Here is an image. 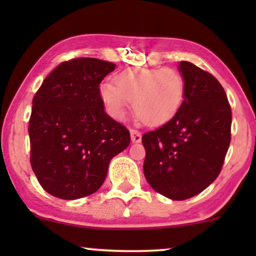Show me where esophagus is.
<instances>
[{
    "instance_id": "34e87169",
    "label": "esophagus",
    "mask_w": 256,
    "mask_h": 256,
    "mask_svg": "<svg viewBox=\"0 0 256 256\" xmlns=\"http://www.w3.org/2000/svg\"><path fill=\"white\" fill-rule=\"evenodd\" d=\"M130 134H131V140H132V143H140V140H142V134H140V131H137V130H131Z\"/></svg>"
}]
</instances>
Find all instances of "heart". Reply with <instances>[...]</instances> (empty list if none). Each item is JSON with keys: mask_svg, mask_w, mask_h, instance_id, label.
Segmentation results:
<instances>
[{"mask_svg": "<svg viewBox=\"0 0 256 256\" xmlns=\"http://www.w3.org/2000/svg\"><path fill=\"white\" fill-rule=\"evenodd\" d=\"M114 83L100 86V98L113 118H125L126 110L134 104V114L148 126L166 124L178 113L184 100L185 83L171 68L134 67L122 71Z\"/></svg>", "mask_w": 256, "mask_h": 256, "instance_id": "obj_1", "label": "heart"}]
</instances>
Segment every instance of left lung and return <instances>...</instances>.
<instances>
[{
	"mask_svg": "<svg viewBox=\"0 0 256 256\" xmlns=\"http://www.w3.org/2000/svg\"><path fill=\"white\" fill-rule=\"evenodd\" d=\"M183 104L173 118L142 136L144 177L155 192L182 201L204 192L222 171L231 140V108L222 84L180 61Z\"/></svg>",
	"mask_w": 256,
	"mask_h": 256,
	"instance_id": "obj_1",
	"label": "left lung"
}]
</instances>
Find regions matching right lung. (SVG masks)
<instances>
[{"label": "right lung", "instance_id": "right-lung-1", "mask_svg": "<svg viewBox=\"0 0 256 256\" xmlns=\"http://www.w3.org/2000/svg\"><path fill=\"white\" fill-rule=\"evenodd\" d=\"M116 64L92 58L60 64L32 100L31 166L46 192L77 200L96 192L130 132L104 112L100 83Z\"/></svg>", "mask_w": 256, "mask_h": 256}]
</instances>
